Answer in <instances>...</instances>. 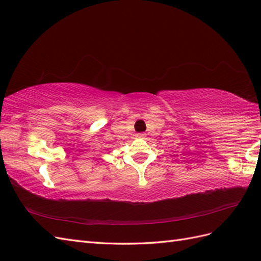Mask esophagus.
Here are the masks:
<instances>
[{"instance_id":"esophagus-1","label":"esophagus","mask_w":261,"mask_h":261,"mask_svg":"<svg viewBox=\"0 0 261 261\" xmlns=\"http://www.w3.org/2000/svg\"><path fill=\"white\" fill-rule=\"evenodd\" d=\"M137 137H138V138H145V137H146V134H138Z\"/></svg>"}]
</instances>
